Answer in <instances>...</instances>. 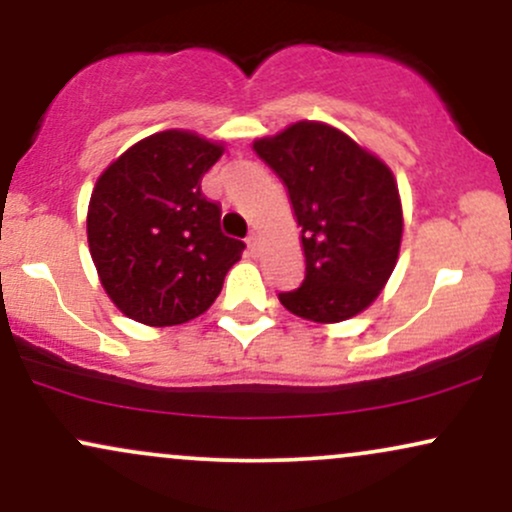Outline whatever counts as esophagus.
Here are the masks:
<instances>
[{
	"label": "esophagus",
	"instance_id": "esophagus-1",
	"mask_svg": "<svg viewBox=\"0 0 512 512\" xmlns=\"http://www.w3.org/2000/svg\"><path fill=\"white\" fill-rule=\"evenodd\" d=\"M248 245L252 250H257L260 248V231H252L250 236H248Z\"/></svg>",
	"mask_w": 512,
	"mask_h": 512
}]
</instances>
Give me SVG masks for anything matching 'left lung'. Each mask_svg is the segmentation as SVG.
Returning a JSON list of instances; mask_svg holds the SVG:
<instances>
[{"mask_svg":"<svg viewBox=\"0 0 512 512\" xmlns=\"http://www.w3.org/2000/svg\"><path fill=\"white\" fill-rule=\"evenodd\" d=\"M252 149L289 190L305 279L279 293L293 315L342 322L378 298L397 264L402 202L392 170L344 132L296 122Z\"/></svg>","mask_w":512,"mask_h":512,"instance_id":"8db88e82","label":"left lung"}]
</instances>
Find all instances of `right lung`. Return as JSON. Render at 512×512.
Returning a JSON list of instances; mask_svg holds the SVG:
<instances>
[{
  "instance_id": "right-lung-1",
  "label": "right lung",
  "mask_w": 512,
  "mask_h": 512,
  "mask_svg": "<svg viewBox=\"0 0 512 512\" xmlns=\"http://www.w3.org/2000/svg\"><path fill=\"white\" fill-rule=\"evenodd\" d=\"M223 146L192 132L151 134L105 168L88 204V248L105 293L132 320L182 325L202 315L243 255L202 192Z\"/></svg>"
}]
</instances>
